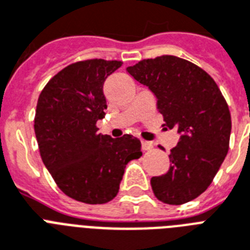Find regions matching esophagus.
I'll list each match as a JSON object with an SVG mask.
<instances>
[{
  "label": "esophagus",
  "instance_id": "1",
  "mask_svg": "<svg viewBox=\"0 0 250 250\" xmlns=\"http://www.w3.org/2000/svg\"><path fill=\"white\" fill-rule=\"evenodd\" d=\"M141 146H143V150H152L153 143L152 141H143V143H141Z\"/></svg>",
  "mask_w": 250,
  "mask_h": 250
}]
</instances>
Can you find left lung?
<instances>
[{
    "mask_svg": "<svg viewBox=\"0 0 250 250\" xmlns=\"http://www.w3.org/2000/svg\"><path fill=\"white\" fill-rule=\"evenodd\" d=\"M127 72L148 86L167 128L180 136L168 171L150 179L153 192L170 205L192 201L213 182L229 152L231 114L225 97L208 72L179 57L144 60Z\"/></svg>",
    "mask_w": 250,
    "mask_h": 250,
    "instance_id": "8db88e82",
    "label": "left lung"
}]
</instances>
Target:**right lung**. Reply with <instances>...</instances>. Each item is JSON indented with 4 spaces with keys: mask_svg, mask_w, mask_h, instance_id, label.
I'll use <instances>...</instances> for the list:
<instances>
[{
    "mask_svg": "<svg viewBox=\"0 0 250 250\" xmlns=\"http://www.w3.org/2000/svg\"><path fill=\"white\" fill-rule=\"evenodd\" d=\"M121 61L76 62L49 80L37 101L35 133L41 160L68 197L106 204L118 194L129 161L143 156L137 137L98 133L107 107L104 83Z\"/></svg>",
    "mask_w": 250,
    "mask_h": 250,
    "instance_id": "right-lung-1",
    "label": "right lung"
}]
</instances>
